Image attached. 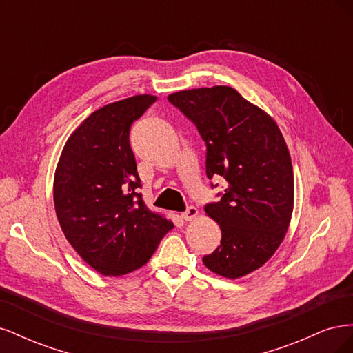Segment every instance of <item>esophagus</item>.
Wrapping results in <instances>:
<instances>
[{
    "label": "esophagus",
    "instance_id": "34e87169",
    "mask_svg": "<svg viewBox=\"0 0 353 353\" xmlns=\"http://www.w3.org/2000/svg\"><path fill=\"white\" fill-rule=\"evenodd\" d=\"M197 215H199V210H197V208H194V206H190V208H187V210H185V212L181 213V218H183L184 221H193Z\"/></svg>",
    "mask_w": 353,
    "mask_h": 353
}]
</instances>
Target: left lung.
<instances>
[{
	"label": "left lung",
	"mask_w": 353,
	"mask_h": 353,
	"mask_svg": "<svg viewBox=\"0 0 353 353\" xmlns=\"http://www.w3.org/2000/svg\"><path fill=\"white\" fill-rule=\"evenodd\" d=\"M168 100L206 143L208 178L219 175L227 183L221 200L205 206L222 239L203 263L240 279L266 263L290 225L294 178L284 137L268 113L225 85L178 91Z\"/></svg>",
	"instance_id": "obj_1"
}]
</instances>
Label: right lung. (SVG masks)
<instances>
[{
  "instance_id": "obj_1",
  "label": "right lung",
  "mask_w": 353,
  "mask_h": 353,
  "mask_svg": "<svg viewBox=\"0 0 353 353\" xmlns=\"http://www.w3.org/2000/svg\"><path fill=\"white\" fill-rule=\"evenodd\" d=\"M156 100L134 95L92 112L69 137L56 168L52 196L61 231L103 275L141 268L174 228L135 191L141 184L130 130Z\"/></svg>"
}]
</instances>
